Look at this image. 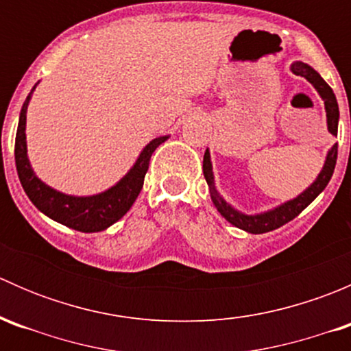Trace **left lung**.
<instances>
[{
  "mask_svg": "<svg viewBox=\"0 0 351 351\" xmlns=\"http://www.w3.org/2000/svg\"><path fill=\"white\" fill-rule=\"evenodd\" d=\"M292 71L297 74V76L306 77L309 83L314 84L319 95L324 100V107H326V115H328V129L332 136H336L338 132V119H339V110H338V101H336L335 93H332L331 86L319 76V73L313 69L311 66L304 64V62H293ZM336 158H338V144L331 147V151L328 153L326 162H324L323 171L319 173L316 182L309 186L304 193H300L299 197L293 198V200L287 202V204L280 205V207L274 208L270 212H265V214L260 215H244L239 214L238 210L231 207L229 204H226L221 197H219L217 190L214 186V175H212V162H210V154H208V149L205 151L204 154V176L207 180L208 190H210V197L214 205L217 207V210L221 212L222 217L228 222H231L236 228L243 229V231L251 232V234H263V232H270L274 229L282 228V226L290 222L292 219H295L311 202L314 200L329 183L331 180L332 171H335L336 166Z\"/></svg>",
  "mask_w": 351,
  "mask_h": 351,
  "instance_id": "obj_1",
  "label": "left lung"
}]
</instances>
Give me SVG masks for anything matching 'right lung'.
Here are the masks:
<instances>
[{
	"mask_svg": "<svg viewBox=\"0 0 351 351\" xmlns=\"http://www.w3.org/2000/svg\"><path fill=\"white\" fill-rule=\"evenodd\" d=\"M30 95L27 97L22 112H20L19 130H16L15 139L16 171H19V178L25 193L38 210L44 212L47 217L67 226V228L76 229L80 232L104 231L113 222L119 221L120 217H123L127 210L132 207L137 195L143 190L144 176H146L147 168H149L151 156H153L159 144L168 139V136L151 141L144 147L134 168L107 192L98 193V195L93 197L64 195V193L42 183L34 175L30 162H28L27 143H25V120H27V105L28 100H30Z\"/></svg>",
	"mask_w": 351,
	"mask_h": 351,
	"instance_id": "1",
	"label": "right lung"
}]
</instances>
